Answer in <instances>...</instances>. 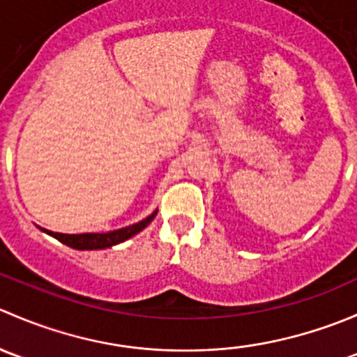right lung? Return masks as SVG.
I'll return each instance as SVG.
<instances>
[{
  "instance_id": "obj_1",
  "label": "right lung",
  "mask_w": 357,
  "mask_h": 357,
  "mask_svg": "<svg viewBox=\"0 0 357 357\" xmlns=\"http://www.w3.org/2000/svg\"><path fill=\"white\" fill-rule=\"evenodd\" d=\"M157 215V208L149 215V218L142 219L139 222H135L131 226H126V228L114 229V231L107 233H82V235H66V233H53L48 231L45 228H39L41 231L48 233L50 236L56 238L59 242L66 243L67 247L75 248V250H102V248H110L117 243L126 242L131 236L138 235L142 229H145L150 222L153 221V218Z\"/></svg>"
}]
</instances>
